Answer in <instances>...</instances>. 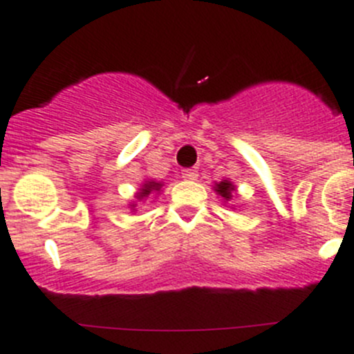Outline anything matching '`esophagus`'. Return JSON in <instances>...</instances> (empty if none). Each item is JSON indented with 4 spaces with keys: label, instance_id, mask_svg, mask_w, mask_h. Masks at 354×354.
Instances as JSON below:
<instances>
[{
    "label": "esophagus",
    "instance_id": "1",
    "mask_svg": "<svg viewBox=\"0 0 354 354\" xmlns=\"http://www.w3.org/2000/svg\"><path fill=\"white\" fill-rule=\"evenodd\" d=\"M197 176H199L197 169H183V171H181V178H183V180H196Z\"/></svg>",
    "mask_w": 354,
    "mask_h": 354
}]
</instances>
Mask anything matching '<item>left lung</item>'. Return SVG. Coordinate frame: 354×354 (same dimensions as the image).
Instances as JSON below:
<instances>
[{
  "label": "left lung",
  "mask_w": 354,
  "mask_h": 354,
  "mask_svg": "<svg viewBox=\"0 0 354 354\" xmlns=\"http://www.w3.org/2000/svg\"><path fill=\"white\" fill-rule=\"evenodd\" d=\"M214 190H216V194H220V196L225 197V199L229 201L230 197H232V192H234V190H236V187H234V185L230 183V181L223 180V181H220V183H216Z\"/></svg>",
  "instance_id": "obj_1"
}]
</instances>
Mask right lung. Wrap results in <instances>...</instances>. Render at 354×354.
I'll use <instances>...</instances> for the list:
<instances>
[{"label": "right lung", "mask_w": 354, "mask_h": 354, "mask_svg": "<svg viewBox=\"0 0 354 354\" xmlns=\"http://www.w3.org/2000/svg\"><path fill=\"white\" fill-rule=\"evenodd\" d=\"M160 187H162L160 183H155V181H147V183L143 185V188H141V192L138 194L136 197H138V199H143V197L150 196L151 190H158Z\"/></svg>", "instance_id": "1"}]
</instances>
